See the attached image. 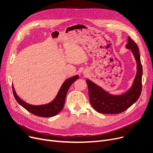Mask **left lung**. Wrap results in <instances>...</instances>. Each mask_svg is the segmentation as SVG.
I'll return each instance as SVG.
<instances>
[{"label": "left lung", "instance_id": "left-lung-1", "mask_svg": "<svg viewBox=\"0 0 153 153\" xmlns=\"http://www.w3.org/2000/svg\"><path fill=\"white\" fill-rule=\"evenodd\" d=\"M127 48L131 50L137 63V74L133 84L126 93L120 96L109 94L101 87L89 79L88 85L90 102L97 111L104 114H118L126 110L140 98L142 91L143 67L141 63L139 48L136 42L128 37Z\"/></svg>", "mask_w": 153, "mask_h": 153}]
</instances>
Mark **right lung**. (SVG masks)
<instances>
[{"instance_id": "obj_1", "label": "right lung", "mask_w": 153, "mask_h": 153, "mask_svg": "<svg viewBox=\"0 0 153 153\" xmlns=\"http://www.w3.org/2000/svg\"><path fill=\"white\" fill-rule=\"evenodd\" d=\"M78 78V76H75L65 80L63 83L59 93H58L56 98L51 103L44 105L34 106L24 102V101L22 100L17 95L16 91L14 90L13 86L12 85L13 94L17 103L32 114L40 116V117H52V116L59 114L62 110L65 102V98H66L67 93L70 86Z\"/></svg>"}]
</instances>
